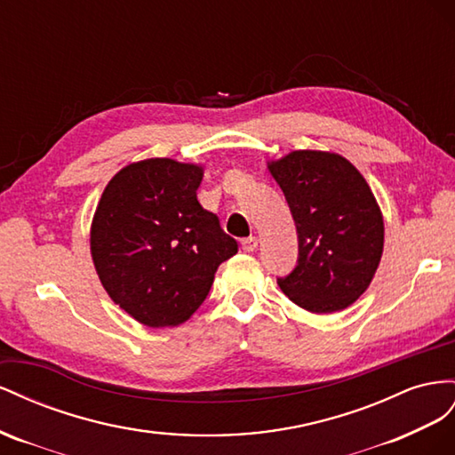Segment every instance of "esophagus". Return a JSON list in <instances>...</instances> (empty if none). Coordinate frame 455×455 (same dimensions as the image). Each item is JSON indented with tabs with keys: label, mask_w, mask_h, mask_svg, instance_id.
Instances as JSON below:
<instances>
[{
	"label": "esophagus",
	"mask_w": 455,
	"mask_h": 455,
	"mask_svg": "<svg viewBox=\"0 0 455 455\" xmlns=\"http://www.w3.org/2000/svg\"><path fill=\"white\" fill-rule=\"evenodd\" d=\"M257 245H259V240L255 238V236H250V238H243L242 240V250L243 251H255L257 250Z\"/></svg>",
	"instance_id": "34e87169"
}]
</instances>
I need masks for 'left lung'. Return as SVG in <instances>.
<instances>
[{"mask_svg":"<svg viewBox=\"0 0 455 455\" xmlns=\"http://www.w3.org/2000/svg\"><path fill=\"white\" fill-rule=\"evenodd\" d=\"M268 172L290 205L299 257L280 290L305 310L328 315L368 290L383 253V215L366 179L343 156L295 150Z\"/></svg>","mask_w":455,"mask_h":455,"instance_id":"obj_1","label":"left lung"}]
</instances>
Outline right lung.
I'll list each match as a JSON object with an SVG mask.
<instances>
[{
    "mask_svg": "<svg viewBox=\"0 0 455 455\" xmlns=\"http://www.w3.org/2000/svg\"><path fill=\"white\" fill-rule=\"evenodd\" d=\"M204 170L170 158L125 165L112 177L91 225L102 288L148 328L187 322L210 293L217 267L238 242L204 210Z\"/></svg>",
    "mask_w": 455,
    "mask_h": 455,
    "instance_id": "add662e5",
    "label": "right lung"
}]
</instances>
